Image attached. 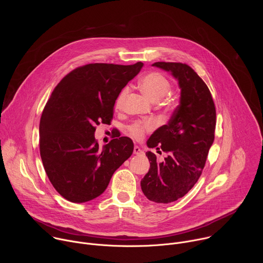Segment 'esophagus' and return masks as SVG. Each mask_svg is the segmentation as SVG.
Instances as JSON below:
<instances>
[{
	"mask_svg": "<svg viewBox=\"0 0 263 263\" xmlns=\"http://www.w3.org/2000/svg\"><path fill=\"white\" fill-rule=\"evenodd\" d=\"M133 153H134L135 155H141V154H143V151H142V149H141L138 145H135V146H134V149H133Z\"/></svg>",
	"mask_w": 263,
	"mask_h": 263,
	"instance_id": "34e87169",
	"label": "esophagus"
}]
</instances>
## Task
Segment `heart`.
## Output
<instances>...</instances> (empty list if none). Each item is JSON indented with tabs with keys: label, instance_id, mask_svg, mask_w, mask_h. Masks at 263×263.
<instances>
[{
	"label": "heart",
	"instance_id": "heart-1",
	"mask_svg": "<svg viewBox=\"0 0 263 263\" xmlns=\"http://www.w3.org/2000/svg\"><path fill=\"white\" fill-rule=\"evenodd\" d=\"M139 85L142 89V91L147 96L148 99L152 101H159L165 96H167L172 89V83L167 77H165L163 73L158 71H151L141 78ZM127 95V88H124L121 90L119 96L117 97L115 106L116 108H121L123 105V102ZM163 107L166 110L173 109L174 102L171 99H165L162 102ZM155 123L152 120L146 121H137L131 124L128 127V131L131 136H133L136 139H141L145 133L151 132L155 129Z\"/></svg>",
	"mask_w": 263,
	"mask_h": 263
}]
</instances>
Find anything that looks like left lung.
I'll return each mask as SVG.
<instances>
[{
	"mask_svg": "<svg viewBox=\"0 0 263 263\" xmlns=\"http://www.w3.org/2000/svg\"><path fill=\"white\" fill-rule=\"evenodd\" d=\"M153 65L171 71L181 88L180 105L170 122L146 142L148 147L159 145L167 156L158 161L147 151L149 170L140 182L149 201L167 204L184 197L202 175L214 140L216 111L208 86L190 65L161 61Z\"/></svg>",
	"mask_w": 263,
	"mask_h": 263,
	"instance_id": "left-lung-1",
	"label": "left lung"
}]
</instances>
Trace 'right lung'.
<instances>
[{
	"mask_svg": "<svg viewBox=\"0 0 263 263\" xmlns=\"http://www.w3.org/2000/svg\"><path fill=\"white\" fill-rule=\"evenodd\" d=\"M142 65L85 64L54 88L41 118L40 151L50 182L65 200L84 203L102 195L132 155L131 138L117 136L101 148L95 131L110 124L117 97Z\"/></svg>",
	"mask_w": 263,
	"mask_h": 263,
	"instance_id": "right-lung-1",
	"label": "right lung"
}]
</instances>
